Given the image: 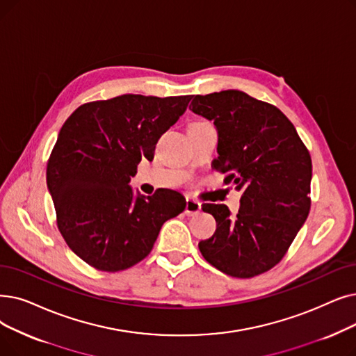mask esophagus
<instances>
[{"label": "esophagus", "instance_id": "1", "mask_svg": "<svg viewBox=\"0 0 356 356\" xmlns=\"http://www.w3.org/2000/svg\"><path fill=\"white\" fill-rule=\"evenodd\" d=\"M200 208H202V205H200V202H197L196 199L186 197V209H184L186 215H196L200 212Z\"/></svg>", "mask_w": 356, "mask_h": 356}]
</instances>
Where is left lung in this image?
Instances as JSON below:
<instances>
[{
    "instance_id": "left-lung-1",
    "label": "left lung",
    "mask_w": 356,
    "mask_h": 356,
    "mask_svg": "<svg viewBox=\"0 0 356 356\" xmlns=\"http://www.w3.org/2000/svg\"><path fill=\"white\" fill-rule=\"evenodd\" d=\"M193 113L213 122L218 157L212 167L241 191L237 216L224 204H204L215 234L199 243L212 266L236 277L273 268L286 253L310 211L312 159L277 107L240 90L195 96Z\"/></svg>"
}]
</instances>
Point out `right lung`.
Instances as JSON below:
<instances>
[{
    "label": "right lung",
    "instance_id": "1",
    "mask_svg": "<svg viewBox=\"0 0 356 356\" xmlns=\"http://www.w3.org/2000/svg\"><path fill=\"white\" fill-rule=\"evenodd\" d=\"M191 99L122 95L80 106L60 128L46 183L60 234L90 266H134L151 252L161 225L186 208L176 191L145 196L129 181L143 159H154L159 138Z\"/></svg>",
    "mask_w": 356,
    "mask_h": 356
}]
</instances>
